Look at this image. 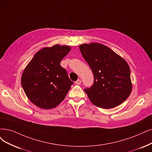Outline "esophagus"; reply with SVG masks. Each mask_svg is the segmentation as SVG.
<instances>
[{
	"label": "esophagus",
	"instance_id": "34e87169",
	"mask_svg": "<svg viewBox=\"0 0 152 152\" xmlns=\"http://www.w3.org/2000/svg\"><path fill=\"white\" fill-rule=\"evenodd\" d=\"M81 80H77L76 81V85H81Z\"/></svg>",
	"mask_w": 152,
	"mask_h": 152
}]
</instances>
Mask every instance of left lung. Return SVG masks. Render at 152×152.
<instances>
[{"instance_id":"1","label":"left lung","mask_w":152,"mask_h":152,"mask_svg":"<svg viewBox=\"0 0 152 152\" xmlns=\"http://www.w3.org/2000/svg\"><path fill=\"white\" fill-rule=\"evenodd\" d=\"M79 48L94 75L92 86L85 89L91 102L105 109L124 102L132 88L130 69L126 61L102 44H83Z\"/></svg>"}]
</instances>
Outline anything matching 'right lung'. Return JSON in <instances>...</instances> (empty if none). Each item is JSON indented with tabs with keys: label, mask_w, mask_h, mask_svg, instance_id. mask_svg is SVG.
<instances>
[{
	"label": "right lung",
	"mask_w": 152,
	"mask_h": 152,
	"mask_svg": "<svg viewBox=\"0 0 152 152\" xmlns=\"http://www.w3.org/2000/svg\"><path fill=\"white\" fill-rule=\"evenodd\" d=\"M71 50L56 44L39 50L27 65L21 84L31 102L44 110L55 108L63 101L73 82L60 63Z\"/></svg>",
	"instance_id": "1"
}]
</instances>
